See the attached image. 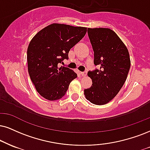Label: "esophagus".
Returning a JSON list of instances; mask_svg holds the SVG:
<instances>
[{"label":"esophagus","mask_w":150,"mask_h":150,"mask_svg":"<svg viewBox=\"0 0 150 150\" xmlns=\"http://www.w3.org/2000/svg\"><path fill=\"white\" fill-rule=\"evenodd\" d=\"M80 74H81V76H82L85 77V76H86V75H87V71H83V72H81Z\"/></svg>","instance_id":"esophagus-1"}]
</instances>
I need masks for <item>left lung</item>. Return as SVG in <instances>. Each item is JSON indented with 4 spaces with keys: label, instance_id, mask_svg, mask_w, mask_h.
Instances as JSON below:
<instances>
[{
    "label": "left lung",
    "instance_id": "1",
    "mask_svg": "<svg viewBox=\"0 0 150 150\" xmlns=\"http://www.w3.org/2000/svg\"><path fill=\"white\" fill-rule=\"evenodd\" d=\"M88 34L94 51V64L100 69L88 71L92 84L84 90V94L91 103L103 105L117 95L126 81L130 57L126 46L113 30L88 28Z\"/></svg>",
    "mask_w": 150,
    "mask_h": 150
}]
</instances>
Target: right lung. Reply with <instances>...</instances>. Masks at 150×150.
Returning a JSON list of instances; mask_svg holds the SVG:
<instances>
[{"instance_id": "1", "label": "right lung", "mask_w": 150, "mask_h": 150, "mask_svg": "<svg viewBox=\"0 0 150 150\" xmlns=\"http://www.w3.org/2000/svg\"><path fill=\"white\" fill-rule=\"evenodd\" d=\"M87 28L53 23L38 32L27 50L28 69L37 91L46 99L58 100L77 77L73 70L58 64L67 60L69 50L86 35Z\"/></svg>"}]
</instances>
